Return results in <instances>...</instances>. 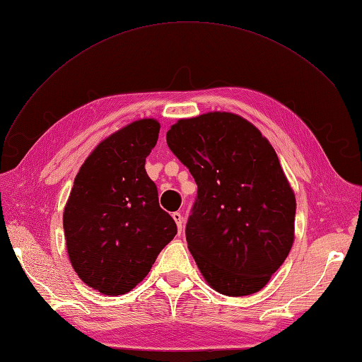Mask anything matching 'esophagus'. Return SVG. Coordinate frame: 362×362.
<instances>
[{
  "label": "esophagus",
  "mask_w": 362,
  "mask_h": 362,
  "mask_svg": "<svg viewBox=\"0 0 362 362\" xmlns=\"http://www.w3.org/2000/svg\"><path fill=\"white\" fill-rule=\"evenodd\" d=\"M172 217H173L175 223H177V226H178V233L181 234L182 229H184V218H182V214L178 213V211H175V213L172 214Z\"/></svg>",
  "instance_id": "esophagus-1"
}]
</instances>
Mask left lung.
I'll list each match as a JSON object with an SVG mask.
<instances>
[{"label":"left lung","mask_w":362,"mask_h":362,"mask_svg":"<svg viewBox=\"0 0 362 362\" xmlns=\"http://www.w3.org/2000/svg\"><path fill=\"white\" fill-rule=\"evenodd\" d=\"M166 140L198 184L185 238L204 279L233 298L264 288L293 246L296 214L270 141L229 112L178 119Z\"/></svg>","instance_id":"left-lung-1"}]
</instances>
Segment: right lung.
<instances>
[{
	"mask_svg": "<svg viewBox=\"0 0 362 362\" xmlns=\"http://www.w3.org/2000/svg\"><path fill=\"white\" fill-rule=\"evenodd\" d=\"M160 122L134 120L96 145L76 173L63 211L68 257L90 288L120 296L145 279L177 234L145 170Z\"/></svg>",
	"mask_w": 362,
	"mask_h": 362,
	"instance_id": "1",
	"label": "right lung"
}]
</instances>
